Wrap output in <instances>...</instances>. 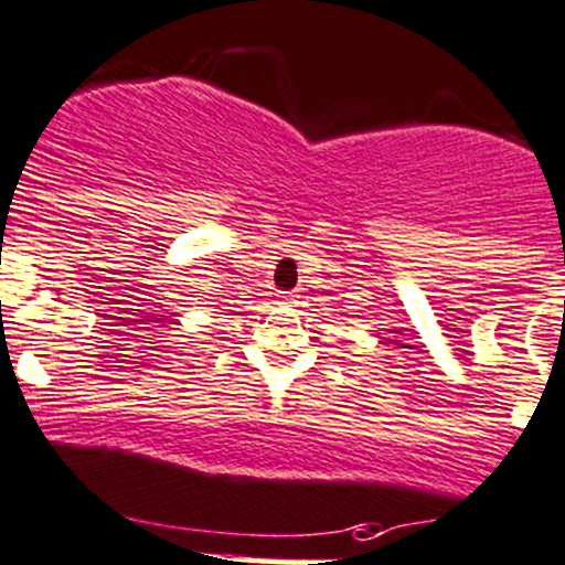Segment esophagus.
<instances>
[{
	"label": "esophagus",
	"mask_w": 565,
	"mask_h": 565,
	"mask_svg": "<svg viewBox=\"0 0 565 565\" xmlns=\"http://www.w3.org/2000/svg\"><path fill=\"white\" fill-rule=\"evenodd\" d=\"M296 299H299V296H296L294 290H285V294H280V305H296Z\"/></svg>",
	"instance_id": "obj_1"
}]
</instances>
